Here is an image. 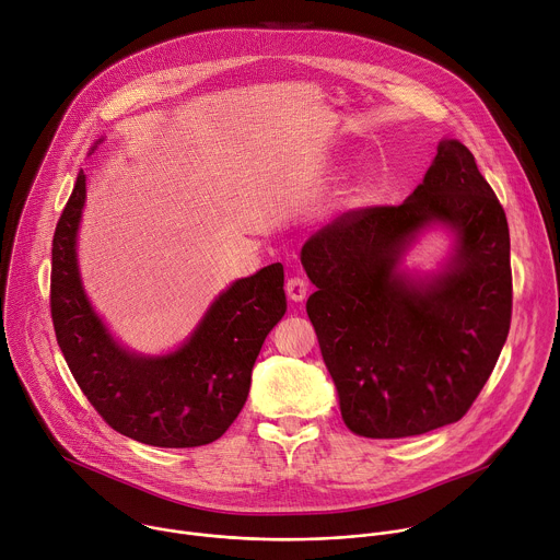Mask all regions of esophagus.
<instances>
[{
    "label": "esophagus",
    "instance_id": "34e87169",
    "mask_svg": "<svg viewBox=\"0 0 560 560\" xmlns=\"http://www.w3.org/2000/svg\"><path fill=\"white\" fill-rule=\"evenodd\" d=\"M285 292H288V296H290L294 303H299V301H303L305 294H307V281H305L303 277H290V279L285 281Z\"/></svg>",
    "mask_w": 560,
    "mask_h": 560
}]
</instances>
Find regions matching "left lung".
Here are the masks:
<instances>
[{
  "label": "left lung",
  "instance_id": "obj_1",
  "mask_svg": "<svg viewBox=\"0 0 560 560\" xmlns=\"http://www.w3.org/2000/svg\"><path fill=\"white\" fill-rule=\"evenodd\" d=\"M432 222L455 230L457 250L441 276L415 282L397 264ZM301 264L316 285L305 310L354 434L404 439L465 417L510 332L512 268L505 210L460 141L439 143L404 203L348 210L314 232Z\"/></svg>",
  "mask_w": 560,
  "mask_h": 560
}]
</instances>
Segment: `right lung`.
<instances>
[{"label": "right lung", "mask_w": 560, "mask_h": 560, "mask_svg": "<svg viewBox=\"0 0 560 560\" xmlns=\"http://www.w3.org/2000/svg\"><path fill=\"white\" fill-rule=\"evenodd\" d=\"M84 201L82 171L55 228L50 270L55 337L77 385L113 430L139 443L199 447L217 441L242 412L253 365L285 314L283 266L236 279L179 350L141 357L110 337L79 279L74 248Z\"/></svg>", "instance_id": "1"}]
</instances>
